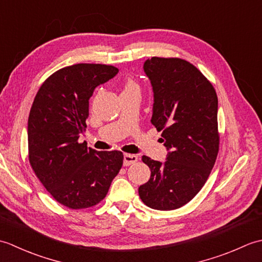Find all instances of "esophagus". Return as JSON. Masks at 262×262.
Segmentation results:
<instances>
[{
    "instance_id": "1",
    "label": "esophagus",
    "mask_w": 262,
    "mask_h": 262,
    "mask_svg": "<svg viewBox=\"0 0 262 262\" xmlns=\"http://www.w3.org/2000/svg\"><path fill=\"white\" fill-rule=\"evenodd\" d=\"M137 160H138V158H137V155H135V154H129V153L124 154V165L125 166L136 163Z\"/></svg>"
}]
</instances>
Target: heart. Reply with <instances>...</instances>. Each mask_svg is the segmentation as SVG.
I'll return each instance as SVG.
<instances>
[{
  "label": "heart",
  "mask_w": 262,
  "mask_h": 262,
  "mask_svg": "<svg viewBox=\"0 0 262 262\" xmlns=\"http://www.w3.org/2000/svg\"><path fill=\"white\" fill-rule=\"evenodd\" d=\"M127 90H138V85L136 84V82L133 80H127L125 82L124 90L122 91H127Z\"/></svg>",
  "instance_id": "heart-1"
}]
</instances>
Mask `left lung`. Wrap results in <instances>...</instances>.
I'll list each match as a JSON object with an SVG mask.
<instances>
[{
    "label": "left lung",
    "mask_w": 262,
    "mask_h": 262,
    "mask_svg": "<svg viewBox=\"0 0 262 262\" xmlns=\"http://www.w3.org/2000/svg\"><path fill=\"white\" fill-rule=\"evenodd\" d=\"M154 92L151 122L162 130L169 149L165 163L142 158L151 169L138 188L142 202L173 210L190 202L207 181L220 149L217 94L191 63L177 57H152L144 63Z\"/></svg>",
    "instance_id": "obj_1"
}]
</instances>
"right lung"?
Wrapping results in <instances>:
<instances>
[{
	"label": "right lung",
	"instance_id": "right-lung-1",
	"mask_svg": "<svg viewBox=\"0 0 262 262\" xmlns=\"http://www.w3.org/2000/svg\"><path fill=\"white\" fill-rule=\"evenodd\" d=\"M118 73L104 64H75L47 77L28 119V154L53 198L71 209L93 207L107 196L122 166L120 151H94L80 143L94 89Z\"/></svg>",
	"mask_w": 262,
	"mask_h": 262
}]
</instances>
